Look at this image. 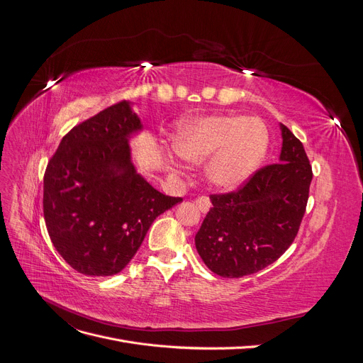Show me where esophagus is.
<instances>
[{
  "label": "esophagus",
  "mask_w": 363,
  "mask_h": 363,
  "mask_svg": "<svg viewBox=\"0 0 363 363\" xmlns=\"http://www.w3.org/2000/svg\"><path fill=\"white\" fill-rule=\"evenodd\" d=\"M195 206L200 208L201 213H207L208 208H211V200H208L207 196H199V199L195 200Z\"/></svg>",
  "instance_id": "34e87169"
}]
</instances>
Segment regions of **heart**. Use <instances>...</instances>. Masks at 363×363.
<instances>
[{
	"label": "heart",
	"instance_id": "heart-1",
	"mask_svg": "<svg viewBox=\"0 0 363 363\" xmlns=\"http://www.w3.org/2000/svg\"><path fill=\"white\" fill-rule=\"evenodd\" d=\"M172 147L192 164L208 162V182L219 191L233 192L242 188L265 162L269 131L256 116H204L182 123L172 138Z\"/></svg>",
	"mask_w": 363,
	"mask_h": 363
}]
</instances>
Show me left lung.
Returning a JSON list of instances; mask_svg holds the SVG:
<instances>
[{
	"label": "left lung",
	"instance_id": "obj_1",
	"mask_svg": "<svg viewBox=\"0 0 363 363\" xmlns=\"http://www.w3.org/2000/svg\"><path fill=\"white\" fill-rule=\"evenodd\" d=\"M279 163L259 169L242 189L211 195L195 235L206 267L221 277L250 276L276 262L298 233L312 182L301 142L280 124Z\"/></svg>",
	"mask_w": 363,
	"mask_h": 363
}]
</instances>
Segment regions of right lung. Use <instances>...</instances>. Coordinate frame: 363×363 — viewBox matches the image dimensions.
I'll use <instances>...</instances> for the list:
<instances>
[{"mask_svg":"<svg viewBox=\"0 0 363 363\" xmlns=\"http://www.w3.org/2000/svg\"><path fill=\"white\" fill-rule=\"evenodd\" d=\"M144 130L130 101L75 125L48 162L43 218L54 248L84 276H113L133 259L155 219L183 201L142 177L130 139Z\"/></svg>","mask_w":363,"mask_h":363,"instance_id":"add662e5","label":"right lung"}]
</instances>
